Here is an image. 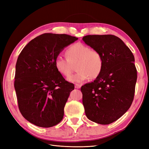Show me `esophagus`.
Returning a JSON list of instances; mask_svg holds the SVG:
<instances>
[{
	"mask_svg": "<svg viewBox=\"0 0 149 149\" xmlns=\"http://www.w3.org/2000/svg\"><path fill=\"white\" fill-rule=\"evenodd\" d=\"M74 87H75V88H76V89H79V88H81V84H76L74 85Z\"/></svg>",
	"mask_w": 149,
	"mask_h": 149,
	"instance_id": "esophagus-1",
	"label": "esophagus"
}]
</instances>
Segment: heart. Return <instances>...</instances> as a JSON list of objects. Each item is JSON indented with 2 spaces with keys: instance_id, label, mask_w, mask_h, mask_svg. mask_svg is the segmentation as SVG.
Listing matches in <instances>:
<instances>
[{
  "instance_id": "b5f03b06",
  "label": "heart",
  "mask_w": 149,
  "mask_h": 149,
  "mask_svg": "<svg viewBox=\"0 0 149 149\" xmlns=\"http://www.w3.org/2000/svg\"><path fill=\"white\" fill-rule=\"evenodd\" d=\"M65 55L66 58L58 57L55 61L57 71L65 77H68L76 65L78 71L76 74L68 78L71 83H79L89 78L94 79L101 73L103 60L101 53L81 43H76L68 48Z\"/></svg>"
}]
</instances>
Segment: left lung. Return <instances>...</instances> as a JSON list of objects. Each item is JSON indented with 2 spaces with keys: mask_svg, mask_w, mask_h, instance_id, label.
I'll return each instance as SVG.
<instances>
[{
  "mask_svg": "<svg viewBox=\"0 0 149 149\" xmlns=\"http://www.w3.org/2000/svg\"><path fill=\"white\" fill-rule=\"evenodd\" d=\"M83 40L100 52L103 60L100 75L81 88L85 114L94 123L109 124L123 116L132 103L137 78L134 56L115 35H86Z\"/></svg>",
  "mask_w": 149,
  "mask_h": 149,
  "instance_id": "1",
  "label": "left lung"
}]
</instances>
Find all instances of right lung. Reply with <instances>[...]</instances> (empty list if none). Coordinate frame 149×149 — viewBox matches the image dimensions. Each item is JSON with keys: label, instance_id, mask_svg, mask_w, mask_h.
Segmentation results:
<instances>
[{"label": "right lung", "instance_id": "right-lung-1", "mask_svg": "<svg viewBox=\"0 0 149 149\" xmlns=\"http://www.w3.org/2000/svg\"><path fill=\"white\" fill-rule=\"evenodd\" d=\"M78 38L66 34L44 33L22 49L15 66L14 88L24 118L38 127L60 123L73 83L55 68V61L64 48Z\"/></svg>", "mask_w": 149, "mask_h": 149}]
</instances>
